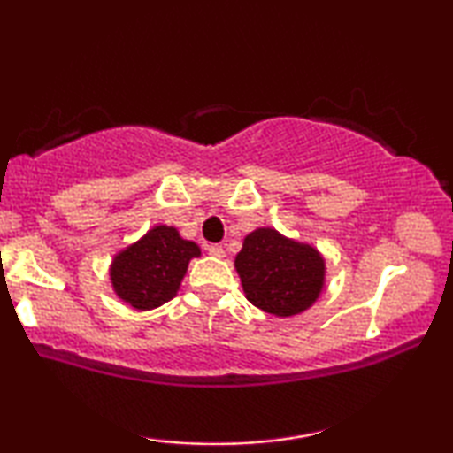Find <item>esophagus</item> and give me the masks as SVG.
<instances>
[{
  "instance_id": "1",
  "label": "esophagus",
  "mask_w": 453,
  "mask_h": 453,
  "mask_svg": "<svg viewBox=\"0 0 453 453\" xmlns=\"http://www.w3.org/2000/svg\"><path fill=\"white\" fill-rule=\"evenodd\" d=\"M208 253L212 257H225V250H222V245H219V243L208 245Z\"/></svg>"
}]
</instances>
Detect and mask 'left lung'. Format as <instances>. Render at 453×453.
Instances as JSON below:
<instances>
[{
	"instance_id": "obj_1",
	"label": "left lung",
	"mask_w": 453,
	"mask_h": 453,
	"mask_svg": "<svg viewBox=\"0 0 453 453\" xmlns=\"http://www.w3.org/2000/svg\"><path fill=\"white\" fill-rule=\"evenodd\" d=\"M247 301L265 313L296 315L311 307L324 284V259L313 247L284 239L274 228L247 234L234 259Z\"/></svg>"
}]
</instances>
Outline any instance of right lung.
Wrapping results in <instances>:
<instances>
[{
  "label": "right lung",
  "instance_id": "obj_1",
  "mask_svg": "<svg viewBox=\"0 0 453 453\" xmlns=\"http://www.w3.org/2000/svg\"><path fill=\"white\" fill-rule=\"evenodd\" d=\"M200 247L179 237L171 226H157L113 259L115 293L135 309H154L177 295L191 257Z\"/></svg>",
  "mask_w": 453,
  "mask_h": 453
}]
</instances>
